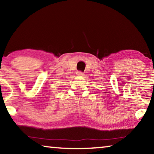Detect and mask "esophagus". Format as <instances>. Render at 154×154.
<instances>
[{
	"label": "esophagus",
	"instance_id": "34e87169",
	"mask_svg": "<svg viewBox=\"0 0 154 154\" xmlns=\"http://www.w3.org/2000/svg\"><path fill=\"white\" fill-rule=\"evenodd\" d=\"M77 75H79V76H82V75H83V72L82 71H78L77 72Z\"/></svg>",
	"mask_w": 154,
	"mask_h": 154
}]
</instances>
